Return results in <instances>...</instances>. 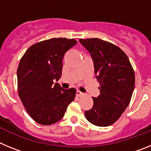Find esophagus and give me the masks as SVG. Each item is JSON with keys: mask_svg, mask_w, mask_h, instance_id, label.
I'll use <instances>...</instances> for the list:
<instances>
[{"mask_svg": "<svg viewBox=\"0 0 151 151\" xmlns=\"http://www.w3.org/2000/svg\"><path fill=\"white\" fill-rule=\"evenodd\" d=\"M76 95L78 96V97H80V96H82V95H83V93H82V92H81L80 91H76Z\"/></svg>", "mask_w": 151, "mask_h": 151, "instance_id": "obj_1", "label": "esophagus"}]
</instances>
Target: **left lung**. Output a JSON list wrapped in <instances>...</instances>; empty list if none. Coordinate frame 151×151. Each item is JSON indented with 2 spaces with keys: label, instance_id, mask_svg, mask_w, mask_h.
I'll return each mask as SVG.
<instances>
[{
  "label": "left lung",
  "instance_id": "obj_1",
  "mask_svg": "<svg viewBox=\"0 0 151 151\" xmlns=\"http://www.w3.org/2000/svg\"><path fill=\"white\" fill-rule=\"evenodd\" d=\"M91 54L101 94L85 115L97 126H108L129 106L134 88V73L127 55L116 45L100 38L79 39Z\"/></svg>",
  "mask_w": 151,
  "mask_h": 151
}]
</instances>
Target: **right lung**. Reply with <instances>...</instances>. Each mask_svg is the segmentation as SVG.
Wrapping results in <instances>:
<instances>
[{
  "mask_svg": "<svg viewBox=\"0 0 151 151\" xmlns=\"http://www.w3.org/2000/svg\"><path fill=\"white\" fill-rule=\"evenodd\" d=\"M76 44L66 38L45 40L32 45L19 62V96L29 116L41 125L60 120L74 101L76 90L62 88L54 80L57 82L62 75L64 54Z\"/></svg>",
  "mask_w": 151,
  "mask_h": 151,
  "instance_id": "right-lung-1",
  "label": "right lung"
}]
</instances>
